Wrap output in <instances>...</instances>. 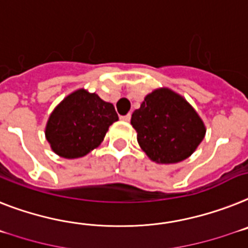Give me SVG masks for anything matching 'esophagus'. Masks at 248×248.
Returning a JSON list of instances; mask_svg holds the SVG:
<instances>
[{"label": "esophagus", "mask_w": 248, "mask_h": 248, "mask_svg": "<svg viewBox=\"0 0 248 248\" xmlns=\"http://www.w3.org/2000/svg\"><path fill=\"white\" fill-rule=\"evenodd\" d=\"M121 120L122 121H130V118H131V114L130 113H127V114H124V116H121Z\"/></svg>", "instance_id": "obj_1"}]
</instances>
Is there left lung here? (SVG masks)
I'll return each mask as SVG.
<instances>
[{"label": "left lung", "instance_id": "obj_1", "mask_svg": "<svg viewBox=\"0 0 248 248\" xmlns=\"http://www.w3.org/2000/svg\"><path fill=\"white\" fill-rule=\"evenodd\" d=\"M137 141L150 159L175 164L194 153L204 139L202 118L188 102L169 88L155 89L132 113Z\"/></svg>", "mask_w": 248, "mask_h": 248}]
</instances>
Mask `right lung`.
Here are the masks:
<instances>
[{
    "instance_id": "1",
    "label": "right lung",
    "mask_w": 248,
    "mask_h": 248,
    "mask_svg": "<svg viewBox=\"0 0 248 248\" xmlns=\"http://www.w3.org/2000/svg\"><path fill=\"white\" fill-rule=\"evenodd\" d=\"M118 121L113 105L78 89L60 102L47 120L45 136L55 154L77 159L98 147L108 127Z\"/></svg>"
}]
</instances>
